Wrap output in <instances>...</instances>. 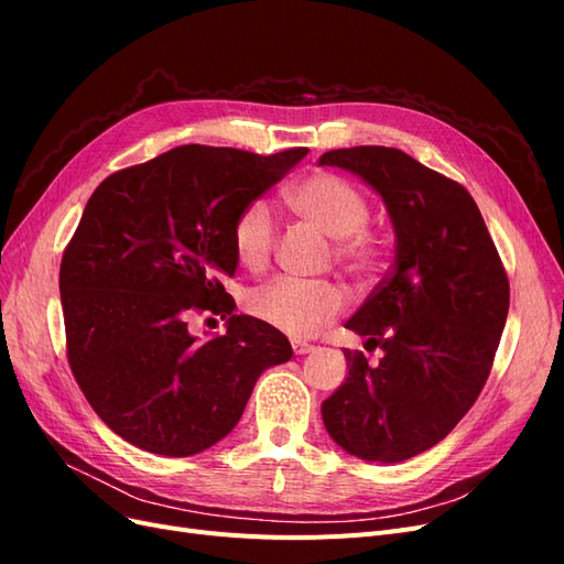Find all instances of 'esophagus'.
<instances>
[{"label": "esophagus", "instance_id": "obj_1", "mask_svg": "<svg viewBox=\"0 0 564 564\" xmlns=\"http://www.w3.org/2000/svg\"><path fill=\"white\" fill-rule=\"evenodd\" d=\"M292 348H294V355H308L313 350V346L303 344V340H292Z\"/></svg>", "mask_w": 564, "mask_h": 564}]
</instances>
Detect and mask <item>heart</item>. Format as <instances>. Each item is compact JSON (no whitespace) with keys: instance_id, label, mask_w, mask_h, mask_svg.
Masks as SVG:
<instances>
[{"instance_id":"obj_1","label":"heart","mask_w":564,"mask_h":564,"mask_svg":"<svg viewBox=\"0 0 564 564\" xmlns=\"http://www.w3.org/2000/svg\"><path fill=\"white\" fill-rule=\"evenodd\" d=\"M286 204L311 228L336 240V256L348 270L371 275L383 256L381 237L367 228L369 202L350 181L317 172L294 183L284 195ZM278 228L265 202L256 199L237 214L232 224V249L237 261L251 272H261L275 251ZM346 296L334 284H308L275 280L249 294L247 308L268 327L289 336H311L322 324L340 315Z\"/></svg>"}]
</instances>
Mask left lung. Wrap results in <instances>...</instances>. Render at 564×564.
I'll return each instance as SVG.
<instances>
[{"label": "left lung", "mask_w": 564, "mask_h": 564, "mask_svg": "<svg viewBox=\"0 0 564 564\" xmlns=\"http://www.w3.org/2000/svg\"><path fill=\"white\" fill-rule=\"evenodd\" d=\"M319 166L377 191L395 232V265L346 322L383 357L369 365L346 350L348 379L322 402V421L348 454L400 464L445 440L480 395L508 317V278L464 185L383 145L329 150Z\"/></svg>", "instance_id": "obj_1"}]
</instances>
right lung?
Masks as SVG:
<instances>
[{"mask_svg":"<svg viewBox=\"0 0 564 564\" xmlns=\"http://www.w3.org/2000/svg\"><path fill=\"white\" fill-rule=\"evenodd\" d=\"M308 155L181 145L100 183L61 261L67 362L94 412L133 447L193 456L240 421L289 338L235 315L224 280L237 270L232 224ZM228 316L199 341L186 317Z\"/></svg>","mask_w":564,"mask_h":564,"instance_id":"1","label":"right lung"}]
</instances>
